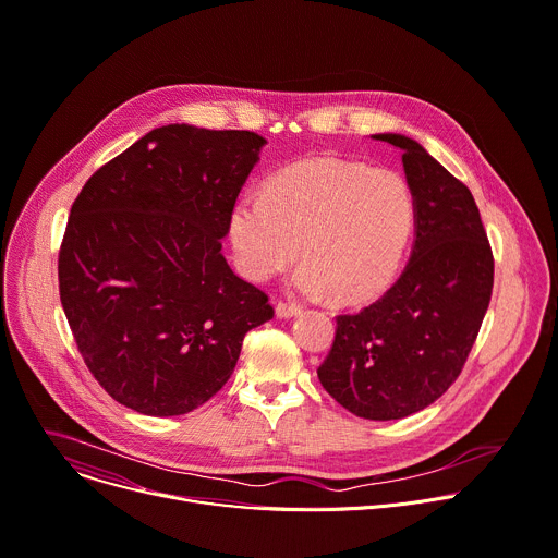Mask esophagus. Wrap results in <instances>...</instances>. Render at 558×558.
<instances>
[{"label": "esophagus", "instance_id": "esophagus-1", "mask_svg": "<svg viewBox=\"0 0 558 558\" xmlns=\"http://www.w3.org/2000/svg\"><path fill=\"white\" fill-rule=\"evenodd\" d=\"M300 314L298 305H291V302H278L276 305V316L278 318H293Z\"/></svg>", "mask_w": 558, "mask_h": 558}]
</instances>
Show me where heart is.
<instances>
[{
  "label": "heart",
  "mask_w": 558,
  "mask_h": 558,
  "mask_svg": "<svg viewBox=\"0 0 558 558\" xmlns=\"http://www.w3.org/2000/svg\"><path fill=\"white\" fill-rule=\"evenodd\" d=\"M414 197L398 173L338 158H305L278 171L231 214L235 260L269 280L302 256L300 293L353 305L396 276L414 229Z\"/></svg>",
  "instance_id": "1"
}]
</instances>
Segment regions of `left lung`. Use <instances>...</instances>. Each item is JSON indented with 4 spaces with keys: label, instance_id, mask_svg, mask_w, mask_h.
Here are the masks:
<instances>
[{
    "label": "left lung",
    "instance_id": "left-lung-1",
    "mask_svg": "<svg viewBox=\"0 0 558 558\" xmlns=\"http://www.w3.org/2000/svg\"><path fill=\"white\" fill-rule=\"evenodd\" d=\"M374 140L402 150L416 242L383 298L356 314L336 316L318 378L351 414L398 421L425 410L461 376L489 307L494 256L461 180L416 140L396 133Z\"/></svg>",
    "mask_w": 558,
    "mask_h": 558
}]
</instances>
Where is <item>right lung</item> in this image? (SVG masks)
Listing matches in <instances>:
<instances>
[{
	"label": "right lung",
	"instance_id": "right-lung-1",
	"mask_svg": "<svg viewBox=\"0 0 558 558\" xmlns=\"http://www.w3.org/2000/svg\"><path fill=\"white\" fill-rule=\"evenodd\" d=\"M265 137L169 124L99 167L60 246V300L102 389L146 416H180L231 378L269 295L222 256Z\"/></svg>",
	"mask_w": 558,
	"mask_h": 558
}]
</instances>
